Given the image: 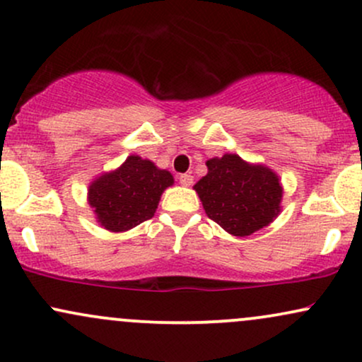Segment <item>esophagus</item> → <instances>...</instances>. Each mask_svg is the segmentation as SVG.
I'll list each match as a JSON object with an SVG mask.
<instances>
[{
  "instance_id": "obj_1",
  "label": "esophagus",
  "mask_w": 362,
  "mask_h": 362,
  "mask_svg": "<svg viewBox=\"0 0 362 362\" xmlns=\"http://www.w3.org/2000/svg\"><path fill=\"white\" fill-rule=\"evenodd\" d=\"M178 182H180L182 185L189 187V185H192V182H194V177H192V175H189V173H182V175L178 177Z\"/></svg>"
}]
</instances>
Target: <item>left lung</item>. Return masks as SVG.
I'll list each match as a JSON object with an SVG mask.
<instances>
[{"label": "left lung", "mask_w": 362, "mask_h": 362, "mask_svg": "<svg viewBox=\"0 0 362 362\" xmlns=\"http://www.w3.org/2000/svg\"><path fill=\"white\" fill-rule=\"evenodd\" d=\"M207 175L194 185L206 214L235 236H248L279 213L282 189L269 168L253 167L240 156L224 155L207 161Z\"/></svg>", "instance_id": "8db88e82"}]
</instances>
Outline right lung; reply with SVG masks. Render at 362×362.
I'll list each match as a JSON object with an SVG mask.
<instances>
[{
	"label": "right lung",
	"instance_id": "right-lung-1",
	"mask_svg": "<svg viewBox=\"0 0 362 362\" xmlns=\"http://www.w3.org/2000/svg\"><path fill=\"white\" fill-rule=\"evenodd\" d=\"M172 184L173 177L167 170L139 156H129L119 170L90 185L88 201L102 226L127 231L155 216L161 192Z\"/></svg>",
	"mask_w": 362,
	"mask_h": 362
}]
</instances>
